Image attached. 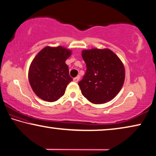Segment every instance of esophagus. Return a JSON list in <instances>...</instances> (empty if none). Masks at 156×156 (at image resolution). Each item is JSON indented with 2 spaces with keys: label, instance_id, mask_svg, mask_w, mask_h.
Instances as JSON below:
<instances>
[{
  "label": "esophagus",
  "instance_id": "obj_1",
  "mask_svg": "<svg viewBox=\"0 0 156 156\" xmlns=\"http://www.w3.org/2000/svg\"><path fill=\"white\" fill-rule=\"evenodd\" d=\"M79 79H80V76H78L77 77H76V78H73V81H74V82L77 83V82H78Z\"/></svg>",
  "mask_w": 156,
  "mask_h": 156
}]
</instances>
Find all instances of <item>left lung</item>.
<instances>
[{"mask_svg": "<svg viewBox=\"0 0 156 156\" xmlns=\"http://www.w3.org/2000/svg\"><path fill=\"white\" fill-rule=\"evenodd\" d=\"M87 70L78 83L81 92L93 104L111 101L120 91L125 80V68L118 56L108 49L83 50Z\"/></svg>", "mask_w": 156, "mask_h": 156, "instance_id": "8db88e82", "label": "left lung"}]
</instances>
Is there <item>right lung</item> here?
Segmentation results:
<instances>
[{
    "mask_svg": "<svg viewBox=\"0 0 156 156\" xmlns=\"http://www.w3.org/2000/svg\"><path fill=\"white\" fill-rule=\"evenodd\" d=\"M71 51L62 46L45 47L38 53L29 67V80L33 91L43 100L57 101L73 80L65 63Z\"/></svg>",
    "mask_w": 156,
    "mask_h": 156,
    "instance_id": "1",
    "label": "right lung"
}]
</instances>
